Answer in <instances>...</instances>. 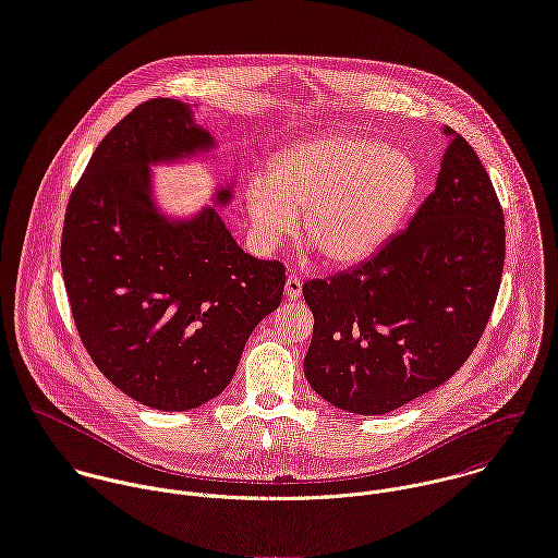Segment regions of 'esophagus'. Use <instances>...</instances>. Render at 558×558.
<instances>
[{
  "label": "esophagus",
  "mask_w": 558,
  "mask_h": 558,
  "mask_svg": "<svg viewBox=\"0 0 558 558\" xmlns=\"http://www.w3.org/2000/svg\"><path fill=\"white\" fill-rule=\"evenodd\" d=\"M284 295H287L289 300H298V298L302 295V280H300L295 274L287 278V284H284Z\"/></svg>",
  "instance_id": "obj_1"
}]
</instances>
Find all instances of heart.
Returning <instances> with one entry per match:
<instances>
[{
  "label": "heart",
  "instance_id": "b5f03b06",
  "mask_svg": "<svg viewBox=\"0 0 558 558\" xmlns=\"http://www.w3.org/2000/svg\"><path fill=\"white\" fill-rule=\"evenodd\" d=\"M418 185L414 159L363 135H324L280 150L271 172L245 185L252 234L260 250L280 247L300 223L330 265L375 254L403 219Z\"/></svg>",
  "mask_w": 558,
  "mask_h": 558
}]
</instances>
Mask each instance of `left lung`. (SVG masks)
Listing matches in <instances>:
<instances>
[{
	"label": "left lung",
	"instance_id": "8db88e82",
	"mask_svg": "<svg viewBox=\"0 0 558 558\" xmlns=\"http://www.w3.org/2000/svg\"><path fill=\"white\" fill-rule=\"evenodd\" d=\"M436 191L375 256L302 291L313 311L311 388L352 414H388L449 381L490 319L506 258L504 210L453 129Z\"/></svg>",
	"mask_w": 558,
	"mask_h": 558
}]
</instances>
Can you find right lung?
I'll list each match as a JSON object with an SVG mask.
<instances>
[{
    "mask_svg": "<svg viewBox=\"0 0 558 558\" xmlns=\"http://www.w3.org/2000/svg\"><path fill=\"white\" fill-rule=\"evenodd\" d=\"M210 144L185 105L150 98L102 137L65 210L61 267L81 341L116 388L161 412L228 388L287 280L282 263L245 254L213 208L181 226L153 210L148 163Z\"/></svg>",
    "mask_w": 558,
    "mask_h": 558,
    "instance_id": "right-lung-1",
    "label": "right lung"
}]
</instances>
